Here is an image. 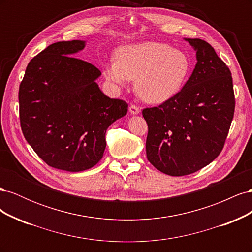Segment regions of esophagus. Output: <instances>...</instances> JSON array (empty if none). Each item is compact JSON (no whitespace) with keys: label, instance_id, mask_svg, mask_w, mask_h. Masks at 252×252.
<instances>
[{"label":"esophagus","instance_id":"obj_1","mask_svg":"<svg viewBox=\"0 0 252 252\" xmlns=\"http://www.w3.org/2000/svg\"><path fill=\"white\" fill-rule=\"evenodd\" d=\"M129 112H130L131 114H138V113H140V107L134 104H131L130 106H129Z\"/></svg>","mask_w":252,"mask_h":252}]
</instances>
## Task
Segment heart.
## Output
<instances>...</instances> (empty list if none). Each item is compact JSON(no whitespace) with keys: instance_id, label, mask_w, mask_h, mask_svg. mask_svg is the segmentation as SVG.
<instances>
[{"instance_id":"b5f03b06","label":"heart","mask_w":252,"mask_h":252,"mask_svg":"<svg viewBox=\"0 0 252 252\" xmlns=\"http://www.w3.org/2000/svg\"><path fill=\"white\" fill-rule=\"evenodd\" d=\"M116 58L105 65L107 80L120 87L135 80L139 95L154 104L178 94L187 82L191 67L184 51L158 42L122 46L117 50Z\"/></svg>"}]
</instances>
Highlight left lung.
<instances>
[{"label": "left lung", "mask_w": 252, "mask_h": 252, "mask_svg": "<svg viewBox=\"0 0 252 252\" xmlns=\"http://www.w3.org/2000/svg\"><path fill=\"white\" fill-rule=\"evenodd\" d=\"M187 41L196 50L197 62L184 87L142 111L148 125V161L172 177L199 171L220 154L235 108L229 68L209 43Z\"/></svg>", "instance_id": "1"}]
</instances>
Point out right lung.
<instances>
[{
  "instance_id": "1",
  "label": "right lung",
  "mask_w": 252,
  "mask_h": 252,
  "mask_svg": "<svg viewBox=\"0 0 252 252\" xmlns=\"http://www.w3.org/2000/svg\"><path fill=\"white\" fill-rule=\"evenodd\" d=\"M83 41L53 43L28 63L19 88L20 124L26 141L48 166L79 172L97 164L106 130L128 104L106 96L101 71L73 57Z\"/></svg>"
}]
</instances>
